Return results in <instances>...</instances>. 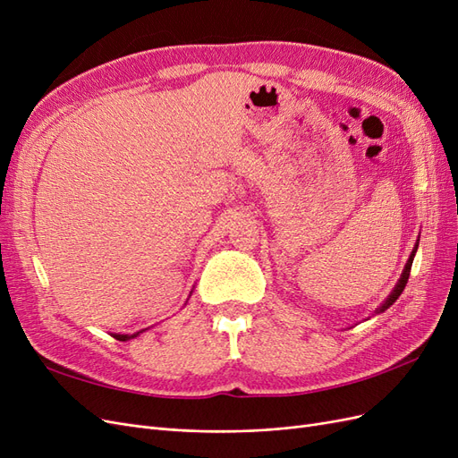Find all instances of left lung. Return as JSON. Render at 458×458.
<instances>
[{"label":"left lung","mask_w":458,"mask_h":458,"mask_svg":"<svg viewBox=\"0 0 458 458\" xmlns=\"http://www.w3.org/2000/svg\"><path fill=\"white\" fill-rule=\"evenodd\" d=\"M417 248H419V244H417ZM417 248H414L412 250V254H411V258H409V261H407V266H405V269H403V275H401V279H399V283L395 284V288H394V293L390 294V298H387L382 306L378 308V313H382V311H386L387 308L392 306V303L401 296V293H403V288H405V284H407V281H409V275H411V266H412V258H414V252H417Z\"/></svg>","instance_id":"1"}]
</instances>
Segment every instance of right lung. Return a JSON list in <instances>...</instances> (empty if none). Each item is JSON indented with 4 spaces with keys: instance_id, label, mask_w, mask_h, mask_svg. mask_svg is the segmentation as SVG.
I'll use <instances>...</instances> for the list:
<instances>
[{
    "instance_id": "right-lung-1",
    "label": "right lung",
    "mask_w": 458,
    "mask_h": 458,
    "mask_svg": "<svg viewBox=\"0 0 458 458\" xmlns=\"http://www.w3.org/2000/svg\"><path fill=\"white\" fill-rule=\"evenodd\" d=\"M137 335H140V332H137ZM137 335H131V336H130V335H113V336H114L116 340H120V342H126V340H130V338H135Z\"/></svg>"
}]
</instances>
